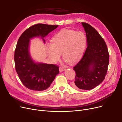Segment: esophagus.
I'll return each mask as SVG.
<instances>
[{"mask_svg":"<svg viewBox=\"0 0 122 122\" xmlns=\"http://www.w3.org/2000/svg\"><path fill=\"white\" fill-rule=\"evenodd\" d=\"M65 70V68H64V67H60L59 68V71H60V72H62V71H64Z\"/></svg>","mask_w":122,"mask_h":122,"instance_id":"esophagus-1","label":"esophagus"}]
</instances>
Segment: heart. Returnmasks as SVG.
Masks as SVG:
<instances>
[{
  "label": "heart",
  "mask_w": 122,
  "mask_h": 122,
  "mask_svg": "<svg viewBox=\"0 0 122 122\" xmlns=\"http://www.w3.org/2000/svg\"><path fill=\"white\" fill-rule=\"evenodd\" d=\"M52 42L47 47L50 59L54 61L59 60L62 53L64 59L69 63H74L80 58L84 52L86 38L82 31L65 30L56 34Z\"/></svg>",
  "instance_id": "heart-1"
}]
</instances>
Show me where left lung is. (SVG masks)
<instances>
[{
  "label": "left lung",
  "instance_id": "8db88e82",
  "mask_svg": "<svg viewBox=\"0 0 122 122\" xmlns=\"http://www.w3.org/2000/svg\"><path fill=\"white\" fill-rule=\"evenodd\" d=\"M87 46L81 59L73 67L76 72L73 86L89 90L103 81L109 63V54L103 38L91 25L82 22Z\"/></svg>",
  "mask_w": 122,
  "mask_h": 122
}]
</instances>
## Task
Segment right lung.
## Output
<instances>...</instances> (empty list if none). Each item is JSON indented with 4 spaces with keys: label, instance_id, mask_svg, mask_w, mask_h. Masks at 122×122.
<instances>
[{
    "label": "right lung",
    "instance_id": "obj_1",
    "mask_svg": "<svg viewBox=\"0 0 122 122\" xmlns=\"http://www.w3.org/2000/svg\"><path fill=\"white\" fill-rule=\"evenodd\" d=\"M58 25L37 24L25 30L18 41L14 53L15 69L22 84L35 91L47 89L59 73V67L55 64L36 63L29 52L30 39L41 36L42 39ZM43 41L45 42L44 40Z\"/></svg>",
    "mask_w": 122,
    "mask_h": 122
}]
</instances>
